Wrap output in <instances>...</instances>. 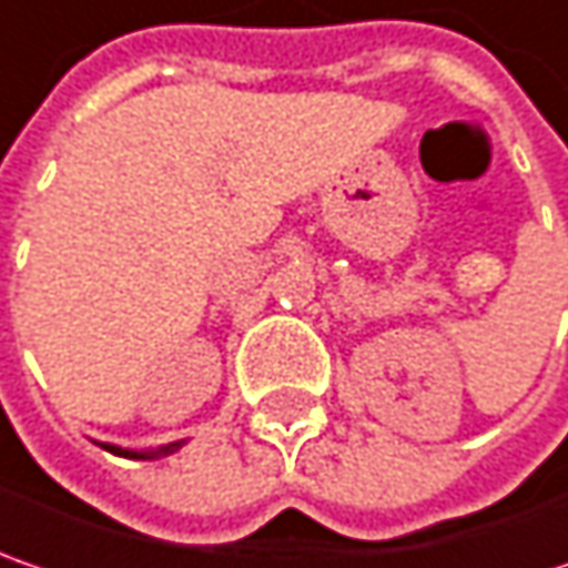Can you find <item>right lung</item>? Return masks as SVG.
<instances>
[{
	"mask_svg": "<svg viewBox=\"0 0 568 568\" xmlns=\"http://www.w3.org/2000/svg\"><path fill=\"white\" fill-rule=\"evenodd\" d=\"M176 447H180V444H170V447H163V450H160V453H173V450H176ZM105 450H109V453H118V456H131V459H151V456H156V453L121 450V447H109V444H105Z\"/></svg>",
	"mask_w": 568,
	"mask_h": 568,
	"instance_id": "right-lung-1",
	"label": "right lung"
}]
</instances>
